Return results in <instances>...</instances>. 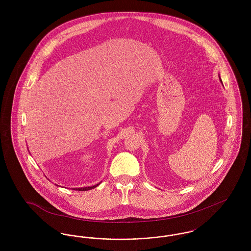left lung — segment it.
I'll return each mask as SVG.
<instances>
[{"mask_svg":"<svg viewBox=\"0 0 251 251\" xmlns=\"http://www.w3.org/2000/svg\"><path fill=\"white\" fill-rule=\"evenodd\" d=\"M220 81H221V79H220ZM221 83H222V81H221Z\"/></svg>","mask_w":251,"mask_h":251,"instance_id":"1","label":"left lung"}]
</instances>
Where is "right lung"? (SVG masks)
<instances>
[{"instance_id": "1", "label": "right lung", "mask_w": 251, "mask_h": 251, "mask_svg": "<svg viewBox=\"0 0 251 251\" xmlns=\"http://www.w3.org/2000/svg\"><path fill=\"white\" fill-rule=\"evenodd\" d=\"M100 183L93 185V186H88V187H82V188H74V190H79V191H87V190H90V189H93L97 187L98 185H100Z\"/></svg>"}]
</instances>
